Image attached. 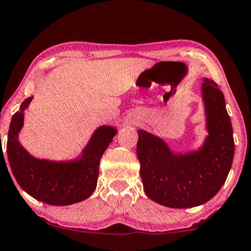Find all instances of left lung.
Here are the masks:
<instances>
[{"label": "left lung", "instance_id": "1", "mask_svg": "<svg viewBox=\"0 0 251 251\" xmlns=\"http://www.w3.org/2000/svg\"><path fill=\"white\" fill-rule=\"evenodd\" d=\"M202 93L210 133L202 150L176 155L158 137L138 130L136 152L144 191L169 208H192L208 202L225 184L231 169L234 142L224 94L206 78Z\"/></svg>", "mask_w": 251, "mask_h": 251}]
</instances>
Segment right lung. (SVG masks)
I'll return each mask as SVG.
<instances>
[{"instance_id": "right-lung-1", "label": "right lung", "mask_w": 251, "mask_h": 251, "mask_svg": "<svg viewBox=\"0 0 251 251\" xmlns=\"http://www.w3.org/2000/svg\"><path fill=\"white\" fill-rule=\"evenodd\" d=\"M31 100L32 97L26 98L21 110L13 115L7 135V158L15 180L31 197L48 204L69 205L89 198L97 185L99 161L116 135V129L99 127L78 161L38 160L18 142L23 125V110Z\"/></svg>"}]
</instances>
